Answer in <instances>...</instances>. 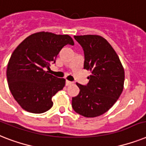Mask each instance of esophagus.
Masks as SVG:
<instances>
[{
	"label": "esophagus",
	"mask_w": 146,
	"mask_h": 146,
	"mask_svg": "<svg viewBox=\"0 0 146 146\" xmlns=\"http://www.w3.org/2000/svg\"><path fill=\"white\" fill-rule=\"evenodd\" d=\"M73 82H70V81H68V80H67L66 81V85L67 86H68V85H73Z\"/></svg>",
	"instance_id": "obj_1"
}]
</instances>
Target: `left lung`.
I'll use <instances>...</instances> for the list:
<instances>
[{"mask_svg":"<svg viewBox=\"0 0 146 146\" xmlns=\"http://www.w3.org/2000/svg\"><path fill=\"white\" fill-rule=\"evenodd\" d=\"M84 51V69L91 75L86 85L76 83L80 92L72 98L76 112L94 118L106 112L122 92L124 82L123 66L112 46L98 35L74 36Z\"/></svg>","mask_w":146,"mask_h":146,"instance_id":"1","label":"left lung"}]
</instances>
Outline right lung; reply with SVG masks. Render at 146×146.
<instances>
[{"label":"right lung","instance_id":"obj_1","mask_svg":"<svg viewBox=\"0 0 146 146\" xmlns=\"http://www.w3.org/2000/svg\"><path fill=\"white\" fill-rule=\"evenodd\" d=\"M67 44L74 45L69 35L42 31L28 36L14 50L7 78L14 99L23 110L42 113L52 108V98L64 87L65 79L49 74L47 70Z\"/></svg>","mask_w":146,"mask_h":146}]
</instances>
